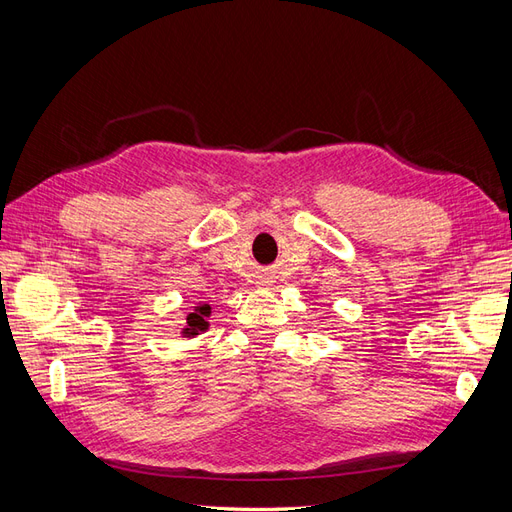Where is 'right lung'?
<instances>
[{"label": "right lung", "instance_id": "1", "mask_svg": "<svg viewBox=\"0 0 512 512\" xmlns=\"http://www.w3.org/2000/svg\"><path fill=\"white\" fill-rule=\"evenodd\" d=\"M211 314V307L205 303V305H198L192 314H188V318H185V329H183V335L185 337H194L198 335L200 331H205L209 327V322L205 320L207 316Z\"/></svg>", "mask_w": 512, "mask_h": 512}]
</instances>
